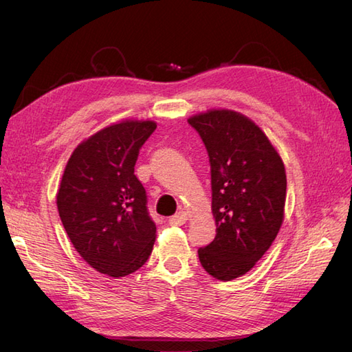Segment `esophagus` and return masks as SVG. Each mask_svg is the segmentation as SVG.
Returning <instances> with one entry per match:
<instances>
[{"label": "esophagus", "instance_id": "esophagus-1", "mask_svg": "<svg viewBox=\"0 0 352 352\" xmlns=\"http://www.w3.org/2000/svg\"><path fill=\"white\" fill-rule=\"evenodd\" d=\"M186 221H188L186 213L179 212V213H176L175 217H171V218L168 219V224H170V226H184Z\"/></svg>", "mask_w": 352, "mask_h": 352}]
</instances>
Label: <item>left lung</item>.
Wrapping results in <instances>:
<instances>
[{
    "label": "left lung",
    "instance_id": "1",
    "mask_svg": "<svg viewBox=\"0 0 352 352\" xmlns=\"http://www.w3.org/2000/svg\"><path fill=\"white\" fill-rule=\"evenodd\" d=\"M210 161L217 236L199 250L219 280L243 276L275 241L285 215L287 173L279 152L252 119L230 109L190 116Z\"/></svg>",
    "mask_w": 352,
    "mask_h": 352
}]
</instances>
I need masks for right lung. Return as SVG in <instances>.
<instances>
[{
	"mask_svg": "<svg viewBox=\"0 0 352 352\" xmlns=\"http://www.w3.org/2000/svg\"><path fill=\"white\" fill-rule=\"evenodd\" d=\"M155 128L151 119H122L89 135L68 158L56 192L74 250L110 278L140 269L157 239L146 191L134 175L139 149Z\"/></svg>",
	"mask_w": 352,
	"mask_h": 352,
	"instance_id": "add662e5",
	"label": "right lung"
}]
</instances>
